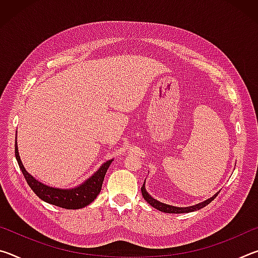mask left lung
Returning a JSON list of instances; mask_svg holds the SVG:
<instances>
[{
  "mask_svg": "<svg viewBox=\"0 0 258 258\" xmlns=\"http://www.w3.org/2000/svg\"><path fill=\"white\" fill-rule=\"evenodd\" d=\"M141 191H142V196L143 198H145L146 202L151 205L152 207L158 209L160 212H164V213H172V214H182V213H190V212H196V211H199V209L204 208L205 206H207L209 203H212L214 199L216 198V196L218 195V192H216L215 195L213 196V197L208 198L207 200H205L203 203H199V204H196L194 206H189V207H176V206H172V205H167V204H164V203H160L158 200L152 198L151 196L148 194V191L146 190V181L143 183V185L141 187Z\"/></svg>",
  "mask_w": 258,
  "mask_h": 258,
  "instance_id": "1",
  "label": "left lung"
}]
</instances>
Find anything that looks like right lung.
<instances>
[{
  "label": "right lung",
  "mask_w": 258,
  "mask_h": 258,
  "mask_svg": "<svg viewBox=\"0 0 258 258\" xmlns=\"http://www.w3.org/2000/svg\"><path fill=\"white\" fill-rule=\"evenodd\" d=\"M16 159L18 161V165L23 172L24 176L38 198H41L43 202L49 203L54 206L66 209H80L87 206L93 200L98 197L102 187V183L104 180V175L108 171L109 166L112 163V159L103 163L100 168L95 172L93 175H91L87 180H85L82 184L77 185L71 189H61V187H53L46 185L44 183L36 180L33 175L26 171L23 161L20 159L18 146H17L16 140Z\"/></svg>",
  "instance_id": "right-lung-1"
}]
</instances>
